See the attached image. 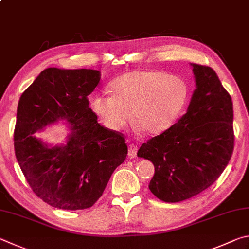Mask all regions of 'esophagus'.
Wrapping results in <instances>:
<instances>
[{
	"instance_id": "34e87169",
	"label": "esophagus",
	"mask_w": 249,
	"mask_h": 249,
	"mask_svg": "<svg viewBox=\"0 0 249 249\" xmlns=\"http://www.w3.org/2000/svg\"><path fill=\"white\" fill-rule=\"evenodd\" d=\"M137 153H138V147L137 145L134 144H130L129 145V152H128V155L130 159H134L137 156Z\"/></svg>"
}]
</instances>
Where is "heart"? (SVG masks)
I'll list each match as a JSON object with an SVG mask.
<instances>
[{"label": "heart", "mask_w": 249, "mask_h": 249, "mask_svg": "<svg viewBox=\"0 0 249 249\" xmlns=\"http://www.w3.org/2000/svg\"><path fill=\"white\" fill-rule=\"evenodd\" d=\"M110 91L112 96H93L89 105L112 131L125 127L132 113L134 124L146 134L159 136L175 124L188 102L184 80L155 70L122 74L112 81Z\"/></svg>", "instance_id": "1"}]
</instances>
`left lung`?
<instances>
[{
    "label": "left lung",
    "instance_id": "obj_1",
    "mask_svg": "<svg viewBox=\"0 0 249 249\" xmlns=\"http://www.w3.org/2000/svg\"><path fill=\"white\" fill-rule=\"evenodd\" d=\"M190 65L196 89L186 113L138 151L139 158L153 163L149 188L164 202L184 201L210 187L234 149L232 98L214 70Z\"/></svg>",
    "mask_w": 249,
    "mask_h": 249
}]
</instances>
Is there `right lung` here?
<instances>
[{
	"label": "right lung",
	"mask_w": 249,
	"mask_h": 249,
	"mask_svg": "<svg viewBox=\"0 0 249 249\" xmlns=\"http://www.w3.org/2000/svg\"><path fill=\"white\" fill-rule=\"evenodd\" d=\"M99 81L97 70L48 68L19 98L14 132L17 162L34 193L51 207L90 208L127 158L124 138L100 125L89 107L87 96ZM58 122L69 130L62 145H48L34 136Z\"/></svg>",
	"instance_id": "right-lung-1"
}]
</instances>
